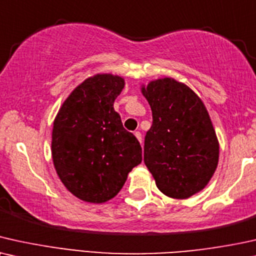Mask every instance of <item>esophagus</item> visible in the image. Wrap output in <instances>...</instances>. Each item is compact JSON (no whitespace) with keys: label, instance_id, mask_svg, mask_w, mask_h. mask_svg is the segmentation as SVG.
Returning a JSON list of instances; mask_svg holds the SVG:
<instances>
[{"label":"esophagus","instance_id":"obj_1","mask_svg":"<svg viewBox=\"0 0 256 256\" xmlns=\"http://www.w3.org/2000/svg\"><path fill=\"white\" fill-rule=\"evenodd\" d=\"M134 136H136V138L138 139L139 142H140V144H142V134L139 131H136L134 132Z\"/></svg>","mask_w":256,"mask_h":256}]
</instances>
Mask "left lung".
<instances>
[{"instance_id":"obj_1","label":"left lung","mask_w":256,"mask_h":256,"mask_svg":"<svg viewBox=\"0 0 256 256\" xmlns=\"http://www.w3.org/2000/svg\"><path fill=\"white\" fill-rule=\"evenodd\" d=\"M152 110L144 162L160 192L187 199L206 187L219 162V142L202 100L192 88L165 77L142 85Z\"/></svg>"}]
</instances>
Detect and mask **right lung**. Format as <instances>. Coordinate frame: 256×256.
I'll list each match as a JSON object with an SVG mask.
<instances>
[{"label":"right lung","instance_id":"obj_1","mask_svg":"<svg viewBox=\"0 0 256 256\" xmlns=\"http://www.w3.org/2000/svg\"><path fill=\"white\" fill-rule=\"evenodd\" d=\"M125 80L97 74L69 94L54 120L51 154L66 190L86 202L102 204L117 196L134 166L142 146L122 128L114 100Z\"/></svg>","mask_w":256,"mask_h":256}]
</instances>
